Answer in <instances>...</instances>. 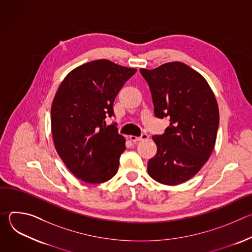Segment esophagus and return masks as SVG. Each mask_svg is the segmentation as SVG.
Returning <instances> with one entry per match:
<instances>
[{"instance_id":"1","label":"esophagus","mask_w":252,"mask_h":252,"mask_svg":"<svg viewBox=\"0 0 252 252\" xmlns=\"http://www.w3.org/2000/svg\"><path fill=\"white\" fill-rule=\"evenodd\" d=\"M149 138V134L147 133H143L141 134L140 136H134V135H129V139L133 142H136V141H140V140H145V139H148Z\"/></svg>"}]
</instances>
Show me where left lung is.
Wrapping results in <instances>:
<instances>
[{
    "mask_svg": "<svg viewBox=\"0 0 252 252\" xmlns=\"http://www.w3.org/2000/svg\"><path fill=\"white\" fill-rule=\"evenodd\" d=\"M139 71L149 84L155 116L169 119L165 131L153 136L158 152L148 162L149 174L162 185L183 184L213 151L220 125L218 101L205 79L184 63Z\"/></svg>",
    "mask_w": 252,
    "mask_h": 252,
    "instance_id": "obj_1",
    "label": "left lung"
}]
</instances>
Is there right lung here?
Returning <instances> with one entry per match:
<instances>
[{"mask_svg": "<svg viewBox=\"0 0 252 252\" xmlns=\"http://www.w3.org/2000/svg\"><path fill=\"white\" fill-rule=\"evenodd\" d=\"M135 68L96 60L73 69L61 84L52 104V134L56 150L75 176L101 184L118 171L126 139L117 124L114 101Z\"/></svg>", "mask_w": 252, "mask_h": 252, "instance_id": "1", "label": "right lung"}]
</instances>
